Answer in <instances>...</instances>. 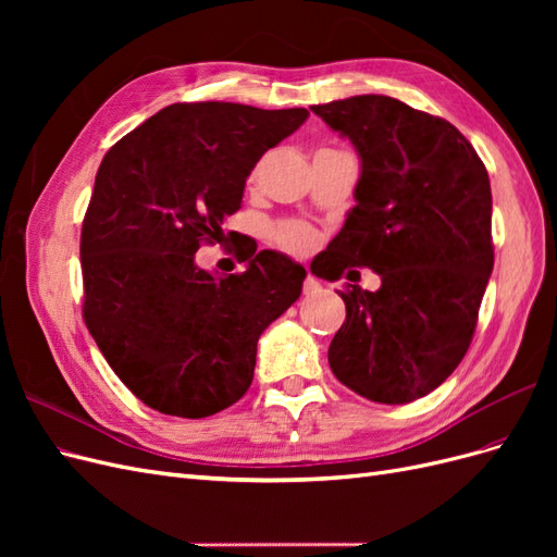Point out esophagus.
<instances>
[{
  "label": "esophagus",
  "mask_w": 557,
  "mask_h": 557,
  "mask_svg": "<svg viewBox=\"0 0 557 557\" xmlns=\"http://www.w3.org/2000/svg\"><path fill=\"white\" fill-rule=\"evenodd\" d=\"M320 290V281L315 276H307L305 278V295H315Z\"/></svg>",
  "instance_id": "esophagus-1"
}]
</instances>
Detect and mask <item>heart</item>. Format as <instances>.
<instances>
[{"mask_svg": "<svg viewBox=\"0 0 557 557\" xmlns=\"http://www.w3.org/2000/svg\"><path fill=\"white\" fill-rule=\"evenodd\" d=\"M272 239L295 256H305L315 244V234L309 225L297 221H285L272 227Z\"/></svg>", "mask_w": 557, "mask_h": 557, "instance_id": "heart-1", "label": "heart"}]
</instances>
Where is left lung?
Here are the masks:
<instances>
[{
	"mask_svg": "<svg viewBox=\"0 0 557 557\" xmlns=\"http://www.w3.org/2000/svg\"><path fill=\"white\" fill-rule=\"evenodd\" d=\"M360 156L356 207L327 250L320 278L356 267L376 293H342L346 320L327 360L352 393L409 404L440 387L465 358L493 272V195L485 164L458 127L385 95L311 107Z\"/></svg>",
	"mask_w": 557,
	"mask_h": 557,
	"instance_id": "left-lung-1",
	"label": "left lung"
}]
</instances>
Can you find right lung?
Returning a JSON list of instances; mask_svg holds the SVG:
<instances>
[{
    "label": "right lung",
    "mask_w": 557,
    "mask_h": 557,
    "mask_svg": "<svg viewBox=\"0 0 557 557\" xmlns=\"http://www.w3.org/2000/svg\"><path fill=\"white\" fill-rule=\"evenodd\" d=\"M307 117V109L172 104L99 164L81 230L83 320L146 407L207 418L250 387L260 334L299 297L307 269L252 248L246 272L213 276L195 252L225 237L252 166Z\"/></svg>",
    "instance_id": "1"
}]
</instances>
